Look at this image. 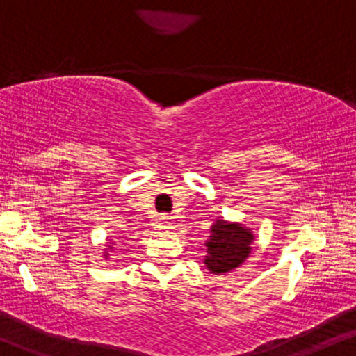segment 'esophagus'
Listing matches in <instances>:
<instances>
[{"mask_svg":"<svg viewBox=\"0 0 356 356\" xmlns=\"http://www.w3.org/2000/svg\"><path fill=\"white\" fill-rule=\"evenodd\" d=\"M159 228L160 229H170L172 228L170 218L165 216V214H163V216H160L159 218Z\"/></svg>","mask_w":356,"mask_h":356,"instance_id":"esophagus-1","label":"esophagus"}]
</instances>
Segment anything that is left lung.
I'll list each match as a JSON object with an SVG mask.
<instances>
[{
  "label": "left lung",
  "instance_id": "left-lung-1",
  "mask_svg": "<svg viewBox=\"0 0 356 356\" xmlns=\"http://www.w3.org/2000/svg\"><path fill=\"white\" fill-rule=\"evenodd\" d=\"M253 235L248 228L228 222L225 220H216L211 226V236L206 241L208 255L204 264L213 273L232 272L233 268L240 267L245 259L252 252Z\"/></svg>",
  "mask_w": 356,
  "mask_h": 356
}]
</instances>
